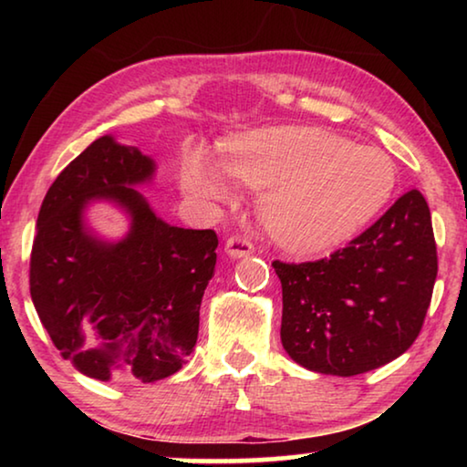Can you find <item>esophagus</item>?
<instances>
[{"mask_svg": "<svg viewBox=\"0 0 467 467\" xmlns=\"http://www.w3.org/2000/svg\"><path fill=\"white\" fill-rule=\"evenodd\" d=\"M224 251L231 257H247V255H251L253 251H255V247H253V243L247 239V236L234 234V236H231V239L226 241Z\"/></svg>", "mask_w": 467, "mask_h": 467, "instance_id": "1", "label": "esophagus"}]
</instances>
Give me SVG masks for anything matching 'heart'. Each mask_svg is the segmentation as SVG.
I'll list each match as a JSON object with an SVG mask.
<instances>
[{
    "mask_svg": "<svg viewBox=\"0 0 467 467\" xmlns=\"http://www.w3.org/2000/svg\"><path fill=\"white\" fill-rule=\"evenodd\" d=\"M223 166L203 150L181 161V185L205 200L233 193L231 174L259 195V216L292 251H319L346 239L391 195L395 167L379 148L311 128H274L228 144Z\"/></svg>",
    "mask_w": 467,
    "mask_h": 467,
    "instance_id": "obj_1",
    "label": "heart"
}]
</instances>
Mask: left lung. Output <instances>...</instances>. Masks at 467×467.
Returning <instances> with one entry per match:
<instances>
[{
	"mask_svg": "<svg viewBox=\"0 0 467 467\" xmlns=\"http://www.w3.org/2000/svg\"><path fill=\"white\" fill-rule=\"evenodd\" d=\"M272 265L292 360L337 377L379 368L414 344L429 311L439 270L429 203L412 189L329 257Z\"/></svg>",
	"mask_w": 467,
	"mask_h": 467,
	"instance_id": "8db88e82",
	"label": "left lung"
}]
</instances>
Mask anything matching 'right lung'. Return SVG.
<instances>
[{
	"label": "right lung",
	"mask_w": 467,
	"mask_h": 467,
	"mask_svg": "<svg viewBox=\"0 0 467 467\" xmlns=\"http://www.w3.org/2000/svg\"><path fill=\"white\" fill-rule=\"evenodd\" d=\"M152 172V158L102 136L59 172L38 212L30 296L61 357L99 381L175 375L195 348L214 275L216 233L167 224L131 187ZM90 199L129 212L125 240L100 242L83 226Z\"/></svg>",
	"instance_id": "obj_1"
}]
</instances>
